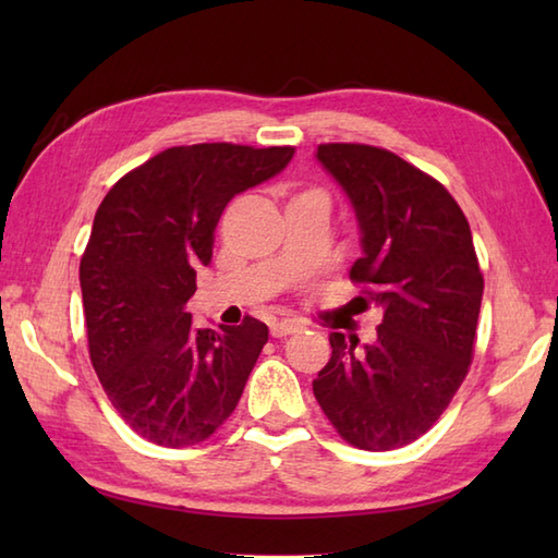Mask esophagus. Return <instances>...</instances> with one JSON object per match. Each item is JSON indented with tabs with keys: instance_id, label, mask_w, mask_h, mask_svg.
Returning a JSON list of instances; mask_svg holds the SVG:
<instances>
[{
	"instance_id": "34e87169",
	"label": "esophagus",
	"mask_w": 558,
	"mask_h": 558,
	"mask_svg": "<svg viewBox=\"0 0 558 558\" xmlns=\"http://www.w3.org/2000/svg\"><path fill=\"white\" fill-rule=\"evenodd\" d=\"M302 324L300 322H292V318H280V322H272L270 324V336L272 338H286L292 333H300Z\"/></svg>"
}]
</instances>
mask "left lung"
<instances>
[{"label":"left lung","instance_id":"left-lung-1","mask_svg":"<svg viewBox=\"0 0 558 558\" xmlns=\"http://www.w3.org/2000/svg\"><path fill=\"white\" fill-rule=\"evenodd\" d=\"M316 160L354 208L362 256L350 278L384 322L369 345L330 333L314 396L348 444L400 448L432 429L472 362L484 280L470 225L444 184L396 153L324 144Z\"/></svg>","mask_w":558,"mask_h":558}]
</instances>
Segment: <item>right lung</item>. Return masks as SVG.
Listing matches in <instances>:
<instances>
[{
    "label": "right lung",
    "mask_w": 558,
    "mask_h": 558,
    "mask_svg": "<svg viewBox=\"0 0 558 558\" xmlns=\"http://www.w3.org/2000/svg\"><path fill=\"white\" fill-rule=\"evenodd\" d=\"M292 156V146H177L102 198L78 268L90 362L114 410L153 444L206 441L242 398L268 326L246 316L198 328L186 302L225 206Z\"/></svg>",
    "instance_id": "add662e5"
}]
</instances>
